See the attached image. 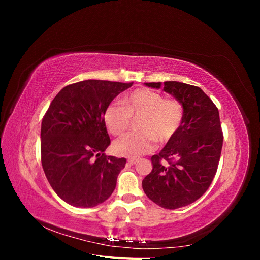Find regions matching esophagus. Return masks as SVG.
<instances>
[{
    "mask_svg": "<svg viewBox=\"0 0 260 260\" xmlns=\"http://www.w3.org/2000/svg\"><path fill=\"white\" fill-rule=\"evenodd\" d=\"M138 161V158H128V164L135 165Z\"/></svg>",
    "mask_w": 260,
    "mask_h": 260,
    "instance_id": "obj_1",
    "label": "esophagus"
}]
</instances>
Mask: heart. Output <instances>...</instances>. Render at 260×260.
<instances>
[{"mask_svg":"<svg viewBox=\"0 0 260 260\" xmlns=\"http://www.w3.org/2000/svg\"><path fill=\"white\" fill-rule=\"evenodd\" d=\"M138 133H131L114 143L117 155L138 157L152 152L156 142L167 143L175 137L183 120V107L176 99H165L149 89H136L128 93L120 103L109 104L104 112V122L114 136H122L132 119Z\"/></svg>","mask_w":260,"mask_h":260,"instance_id":"b5f03b06","label":"heart"}]
</instances>
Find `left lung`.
<instances>
[{
  "mask_svg": "<svg viewBox=\"0 0 260 260\" xmlns=\"http://www.w3.org/2000/svg\"><path fill=\"white\" fill-rule=\"evenodd\" d=\"M145 85L159 89L161 83ZM164 91L182 105L183 120L159 154L152 156L153 169L142 186L158 206L177 209L190 205L208 190L217 172L223 133L217 106L199 86L166 81Z\"/></svg>",
  "mask_w": 260,
  "mask_h": 260,
  "instance_id": "1",
  "label": "left lung"
}]
</instances>
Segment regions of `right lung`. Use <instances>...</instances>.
I'll list each match as a JSON object with an SVG mask.
<instances>
[{
  "label": "right lung",
  "mask_w": 260,
  "mask_h": 260,
  "mask_svg": "<svg viewBox=\"0 0 260 260\" xmlns=\"http://www.w3.org/2000/svg\"><path fill=\"white\" fill-rule=\"evenodd\" d=\"M133 82L84 80L54 98L41 124V162L52 188L75 207L89 208L114 192L127 159L106 156L104 112Z\"/></svg>",
  "instance_id": "obj_1"
}]
</instances>
